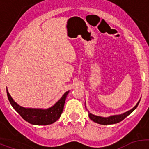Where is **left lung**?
Returning a JSON list of instances; mask_svg holds the SVG:
<instances>
[{
    "label": "left lung",
    "instance_id": "left-lung-1",
    "mask_svg": "<svg viewBox=\"0 0 149 149\" xmlns=\"http://www.w3.org/2000/svg\"><path fill=\"white\" fill-rule=\"evenodd\" d=\"M140 102V100L139 102L136 104V106L131 109L130 110L127 111V112H125V113L121 114V115H112V116L107 117V118H103V117L100 116H97V115H94L93 114L88 113V117L90 118V119L92 121L95 122V123H98V124L101 125H112V124H115V123H118L121 122L122 120L125 119L127 116H128L130 113L133 112L135 109H136V107H138L139 104Z\"/></svg>",
    "mask_w": 149,
    "mask_h": 149
}]
</instances>
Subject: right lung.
I'll return each mask as SVG.
<instances>
[{"mask_svg":"<svg viewBox=\"0 0 149 149\" xmlns=\"http://www.w3.org/2000/svg\"><path fill=\"white\" fill-rule=\"evenodd\" d=\"M69 91H66L63 97L55 104L48 109H34L25 108L19 106L12 99L7 90V96L13 109L21 115L24 120L36 125H47L58 120L62 114L65 99Z\"/></svg>","mask_w":149,"mask_h":149,"instance_id":"right-lung-1","label":"right lung"}]
</instances>
